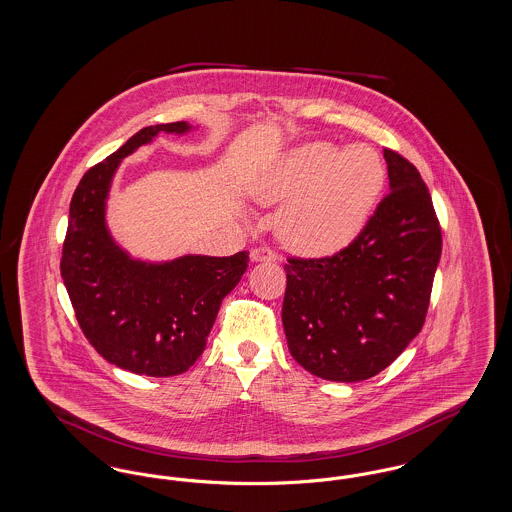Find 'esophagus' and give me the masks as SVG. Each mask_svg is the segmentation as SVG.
Returning a JSON list of instances; mask_svg holds the SVG:
<instances>
[{
    "mask_svg": "<svg viewBox=\"0 0 512 512\" xmlns=\"http://www.w3.org/2000/svg\"><path fill=\"white\" fill-rule=\"evenodd\" d=\"M251 261L253 263H274L276 261V253L270 251L268 247H255L251 249Z\"/></svg>",
    "mask_w": 512,
    "mask_h": 512,
    "instance_id": "34e87169",
    "label": "esophagus"
}]
</instances>
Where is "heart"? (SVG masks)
<instances>
[{"mask_svg":"<svg viewBox=\"0 0 512 512\" xmlns=\"http://www.w3.org/2000/svg\"><path fill=\"white\" fill-rule=\"evenodd\" d=\"M386 180V163L376 147L311 140L286 151L253 194L263 205L288 203L278 234L292 251L330 257L365 232Z\"/></svg>","mask_w":512,"mask_h":512,"instance_id":"1","label":"heart"}]
</instances>
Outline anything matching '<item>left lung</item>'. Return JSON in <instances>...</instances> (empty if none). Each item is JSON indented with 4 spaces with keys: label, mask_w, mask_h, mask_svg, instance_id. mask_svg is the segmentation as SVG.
<instances>
[{
    "label": "left lung",
    "mask_w": 512,
    "mask_h": 512,
    "mask_svg": "<svg viewBox=\"0 0 512 512\" xmlns=\"http://www.w3.org/2000/svg\"><path fill=\"white\" fill-rule=\"evenodd\" d=\"M390 195L355 244L328 259H290L282 324L293 359L318 378L361 382L418 336L441 257L420 172L384 149Z\"/></svg>",
    "instance_id": "obj_1"
}]
</instances>
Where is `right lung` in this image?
<instances>
[{"mask_svg":"<svg viewBox=\"0 0 512 512\" xmlns=\"http://www.w3.org/2000/svg\"><path fill=\"white\" fill-rule=\"evenodd\" d=\"M197 126L169 122L142 128L76 188L63 244L61 276L76 320L99 355L122 370L167 378L186 372L205 351L222 299L242 280L249 253L132 257L107 226V199L122 159L159 134Z\"/></svg>","mask_w":512,"mask_h":512,"instance_id":"1","label":"right lung"}]
</instances>
